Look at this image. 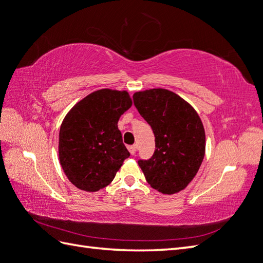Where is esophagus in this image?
<instances>
[{
    "mask_svg": "<svg viewBox=\"0 0 263 263\" xmlns=\"http://www.w3.org/2000/svg\"><path fill=\"white\" fill-rule=\"evenodd\" d=\"M127 149H129L130 154H131L132 156L136 155V152H137V145H130V146H127Z\"/></svg>",
    "mask_w": 263,
    "mask_h": 263,
    "instance_id": "esophagus-1",
    "label": "esophagus"
}]
</instances>
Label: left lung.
I'll use <instances>...</instances> for the list:
<instances>
[{"instance_id":"8db88e82","label":"left lung","mask_w":263,"mask_h":263,"mask_svg":"<svg viewBox=\"0 0 263 263\" xmlns=\"http://www.w3.org/2000/svg\"><path fill=\"white\" fill-rule=\"evenodd\" d=\"M133 101L156 137L154 156L138 161L146 181L162 194L179 193L196 176L205 156L199 115L179 95L164 88L137 91Z\"/></svg>"}]
</instances>
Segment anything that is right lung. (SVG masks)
<instances>
[{
	"mask_svg": "<svg viewBox=\"0 0 263 263\" xmlns=\"http://www.w3.org/2000/svg\"><path fill=\"white\" fill-rule=\"evenodd\" d=\"M132 106L126 90L93 91L67 113L59 131V162L72 185L97 192L112 182L130 157L118 127Z\"/></svg>",
	"mask_w": 263,
	"mask_h": 263,
	"instance_id": "obj_1",
	"label": "right lung"
}]
</instances>
